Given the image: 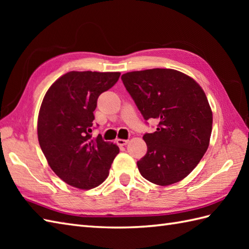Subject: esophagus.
I'll list each match as a JSON object with an SVG mask.
<instances>
[{"label":"esophagus","instance_id":"obj_1","mask_svg":"<svg viewBox=\"0 0 249 249\" xmlns=\"http://www.w3.org/2000/svg\"><path fill=\"white\" fill-rule=\"evenodd\" d=\"M116 143L119 145H126L128 143L127 139H116Z\"/></svg>","mask_w":249,"mask_h":249}]
</instances>
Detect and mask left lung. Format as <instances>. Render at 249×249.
I'll return each mask as SVG.
<instances>
[{"mask_svg":"<svg viewBox=\"0 0 249 249\" xmlns=\"http://www.w3.org/2000/svg\"><path fill=\"white\" fill-rule=\"evenodd\" d=\"M126 91L145 121L157 128L144 134L146 154L137 161L141 176L161 186L186 178L203 157L212 133V110L193 78L167 68L122 76Z\"/></svg>","mask_w":249,"mask_h":249,"instance_id":"obj_1","label":"left lung"}]
</instances>
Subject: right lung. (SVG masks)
Instances as JSON below:
<instances>
[{
	"mask_svg": "<svg viewBox=\"0 0 249 249\" xmlns=\"http://www.w3.org/2000/svg\"><path fill=\"white\" fill-rule=\"evenodd\" d=\"M120 72L70 71L47 91L38 114V141L49 166L71 186L102 184L119 154L118 145L92 138L98 96L118 82Z\"/></svg>",
	"mask_w": 249,
	"mask_h": 249,
	"instance_id": "add662e5",
	"label": "right lung"
}]
</instances>
